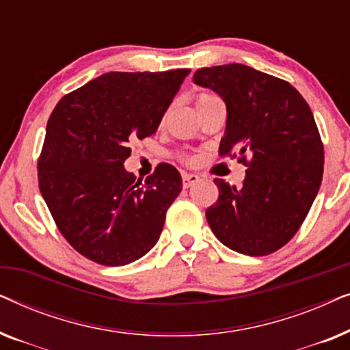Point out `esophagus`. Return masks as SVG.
Masks as SVG:
<instances>
[{
	"mask_svg": "<svg viewBox=\"0 0 350 350\" xmlns=\"http://www.w3.org/2000/svg\"><path fill=\"white\" fill-rule=\"evenodd\" d=\"M199 180H200L199 175H196V174H183V186H185V188H189V186L196 185Z\"/></svg>",
	"mask_w": 350,
	"mask_h": 350,
	"instance_id": "1",
	"label": "esophagus"
}]
</instances>
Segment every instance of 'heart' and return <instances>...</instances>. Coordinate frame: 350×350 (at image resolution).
I'll return each mask as SVG.
<instances>
[{
	"mask_svg": "<svg viewBox=\"0 0 350 350\" xmlns=\"http://www.w3.org/2000/svg\"><path fill=\"white\" fill-rule=\"evenodd\" d=\"M210 98H213V95H210V94H200L199 97H198V105L207 102V100H210Z\"/></svg>",
	"mask_w": 350,
	"mask_h": 350,
	"instance_id": "1",
	"label": "heart"
}]
</instances>
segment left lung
Masks as SVG:
<instances>
[{"instance_id":"left-lung-1","label":"left lung","mask_w":350,"mask_h":350,"mask_svg":"<svg viewBox=\"0 0 350 350\" xmlns=\"http://www.w3.org/2000/svg\"><path fill=\"white\" fill-rule=\"evenodd\" d=\"M193 81L226 103L219 154L237 151L248 167L239 188L215 178L219 196L205 212L207 221L231 250L269 255L295 236L322 183L323 145L314 114L290 83L247 65L200 68Z\"/></svg>"}]
</instances>
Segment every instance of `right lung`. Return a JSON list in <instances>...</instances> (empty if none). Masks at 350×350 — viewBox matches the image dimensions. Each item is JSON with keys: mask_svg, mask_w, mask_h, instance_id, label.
Segmentation results:
<instances>
[{"mask_svg": "<svg viewBox=\"0 0 350 350\" xmlns=\"http://www.w3.org/2000/svg\"><path fill=\"white\" fill-rule=\"evenodd\" d=\"M191 70L111 71L57 103L38 161L42 199L81 255L103 266L145 256L183 188L180 172L159 164L143 181L124 169L131 143L151 137Z\"/></svg>", "mask_w": 350, "mask_h": 350, "instance_id": "obj_1", "label": "right lung"}]
</instances>
